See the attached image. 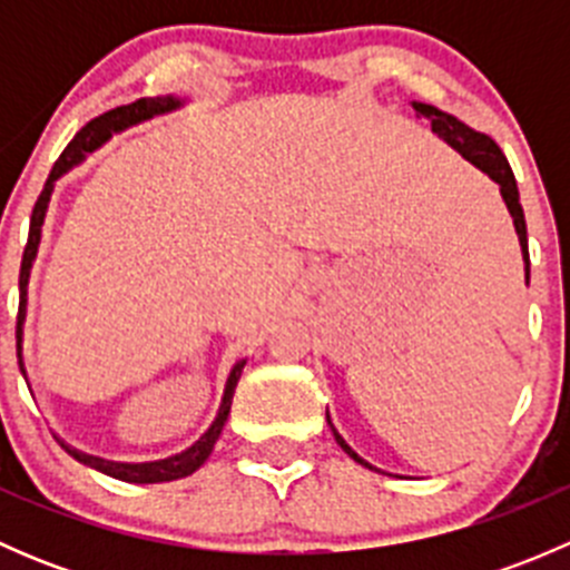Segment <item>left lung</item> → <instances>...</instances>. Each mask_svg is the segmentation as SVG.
<instances>
[{"label": "left lung", "instance_id": "8db88e82", "mask_svg": "<svg viewBox=\"0 0 570 570\" xmlns=\"http://www.w3.org/2000/svg\"><path fill=\"white\" fill-rule=\"evenodd\" d=\"M413 109H416L419 115H424V118H430V126H433V131L441 137V140L450 142V146L455 148V151L461 154L463 159H469V163L474 165V168H480L482 174H485L488 178H493V181L499 184V193H502L504 204H508L510 217H513L515 234H519L521 256H524L527 284H530V248H527L524 209H521L519 187H515V176H513V170H510V163H508V157H504V154H502V148H499L497 142H493L488 135H482V131H474V129H471V126H465L463 120L455 118V115L441 112L439 107L422 105V101H413ZM327 424H331V433H333V439H336V444L342 446V450L347 452V455L353 458L355 463L366 465V469H375V465L366 463L364 458H361L358 452H355L353 446H350L347 441H344L342 435H338V430L333 428V422H331V413H327Z\"/></svg>", "mask_w": 570, "mask_h": 570}]
</instances>
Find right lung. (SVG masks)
I'll use <instances>...</instances> for the list:
<instances>
[{
	"instance_id": "obj_1",
	"label": "right lung",
	"mask_w": 570,
	"mask_h": 570,
	"mask_svg": "<svg viewBox=\"0 0 570 570\" xmlns=\"http://www.w3.org/2000/svg\"><path fill=\"white\" fill-rule=\"evenodd\" d=\"M181 105H184V101L176 99V96H157V99H137V101H131V105L109 109V112L99 115V118H94V120H90V124H85L82 129L77 131V137H73L71 142H68L66 151L60 154V159H57L55 168H51V174H49V178H46V184H43V193L38 195L36 209H32L30 237H27V248H24V256H21V273H19V320H16V350H19V370H21V375H24V381H27V366H24L27 284H30L32 262H36V256H38L40 234H43V232H40V228H43L46 209H49L51 193H55V181L60 176H66L71 168H77V165L82 163V159L88 157V154H94L96 148L105 146V142L115 135V131H124V129H129V126L142 124V120L154 118V115L170 112V109H178ZM245 364H248V358H239L237 364L232 366V372H228L226 389H223V396H220V407H217V416H215V422L209 424V430H206V433L200 435V439L195 441L193 446H187V450L178 452V455L165 458V461L115 463V461H105V458L88 455V452L73 450L71 444H66V441L57 439V435H55V439L60 441V446L68 452V455L73 458V461L90 465V469L101 471V474H107V476H115V480L140 482V485H146V482L181 480V476H189V474H193V471H198L200 465L206 463V458L212 455V450H215L217 439H220V433H223V424H226L228 413H232L234 389H237L239 375H243Z\"/></svg>"
}]
</instances>
